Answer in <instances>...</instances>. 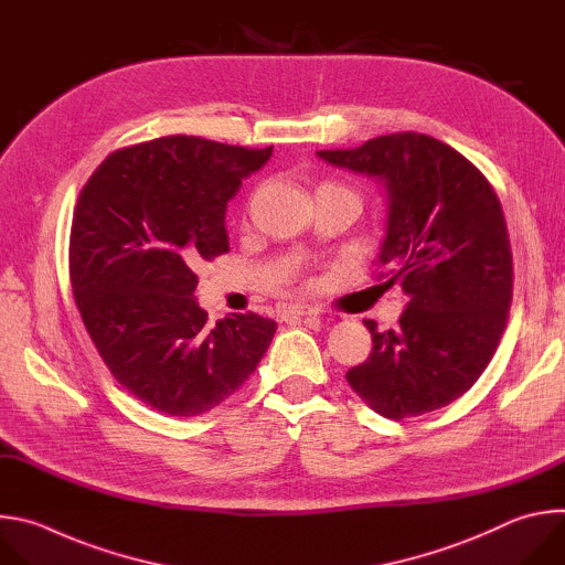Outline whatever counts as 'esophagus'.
Here are the masks:
<instances>
[{"mask_svg":"<svg viewBox=\"0 0 565 565\" xmlns=\"http://www.w3.org/2000/svg\"><path fill=\"white\" fill-rule=\"evenodd\" d=\"M320 309L311 305H289L282 309V318H307V316H318Z\"/></svg>","mask_w":565,"mask_h":565,"instance_id":"34e87169","label":"esophagus"}]
</instances>
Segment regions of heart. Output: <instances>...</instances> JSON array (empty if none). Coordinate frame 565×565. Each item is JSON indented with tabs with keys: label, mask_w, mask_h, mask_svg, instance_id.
<instances>
[{
	"label": "heart",
	"mask_w": 565,
	"mask_h": 565,
	"mask_svg": "<svg viewBox=\"0 0 565 565\" xmlns=\"http://www.w3.org/2000/svg\"><path fill=\"white\" fill-rule=\"evenodd\" d=\"M318 191H345V193H352V191H348L345 186H338V184H333V182H324ZM354 195V193H352ZM356 198V195H354Z\"/></svg>",
	"instance_id": "obj_1"
}]
</instances>
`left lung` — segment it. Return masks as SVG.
Listing matches in <instances>:
<instances>
[{"label":"left lung","mask_w":565,"mask_h":565,"mask_svg":"<svg viewBox=\"0 0 565 565\" xmlns=\"http://www.w3.org/2000/svg\"><path fill=\"white\" fill-rule=\"evenodd\" d=\"M318 158L385 186L379 265L407 296L396 329L365 320L372 354L348 383L385 418L445 407L479 381L508 322L512 252L494 189L459 151L412 131Z\"/></svg>","instance_id":"8db88e82"}]
</instances>
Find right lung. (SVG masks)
Here are the masks:
<instances>
[{"label":"right lung","mask_w":565,"mask_h":565,"mask_svg":"<svg viewBox=\"0 0 565 565\" xmlns=\"http://www.w3.org/2000/svg\"><path fill=\"white\" fill-rule=\"evenodd\" d=\"M274 147L171 136L113 151L84 184L68 274L84 327L116 381L169 416L227 401L265 356L276 322H206L193 265L230 252L224 211Z\"/></svg>","instance_id":"obj_1"}]
</instances>
